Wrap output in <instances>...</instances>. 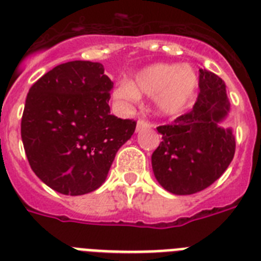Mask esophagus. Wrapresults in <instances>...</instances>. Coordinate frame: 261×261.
Instances as JSON below:
<instances>
[{
	"mask_svg": "<svg viewBox=\"0 0 261 261\" xmlns=\"http://www.w3.org/2000/svg\"><path fill=\"white\" fill-rule=\"evenodd\" d=\"M151 124L148 123L147 120L144 119H139L137 122V131H142V130H146V128H150Z\"/></svg>",
	"mask_w": 261,
	"mask_h": 261,
	"instance_id": "1",
	"label": "esophagus"
}]
</instances>
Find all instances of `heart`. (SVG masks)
Returning <instances> with one entry per match:
<instances>
[{
	"label": "heart",
	"instance_id": "1",
	"mask_svg": "<svg viewBox=\"0 0 261 261\" xmlns=\"http://www.w3.org/2000/svg\"><path fill=\"white\" fill-rule=\"evenodd\" d=\"M198 87V75L188 65L155 63L135 74L134 81L122 80L114 89V99L122 106L138 102L141 94L155 97L159 110L167 115L181 111Z\"/></svg>",
	"mask_w": 261,
	"mask_h": 261
}]
</instances>
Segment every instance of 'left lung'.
<instances>
[{"mask_svg":"<svg viewBox=\"0 0 261 261\" xmlns=\"http://www.w3.org/2000/svg\"><path fill=\"white\" fill-rule=\"evenodd\" d=\"M199 90L191 111L171 124L156 127L162 142L151 156L152 171L159 185L175 195L196 194L210 187L235 155L232 130L220 127L229 113L224 82L199 69Z\"/></svg>","mask_w":261,"mask_h":261,"instance_id":"1","label":"left lung"}]
</instances>
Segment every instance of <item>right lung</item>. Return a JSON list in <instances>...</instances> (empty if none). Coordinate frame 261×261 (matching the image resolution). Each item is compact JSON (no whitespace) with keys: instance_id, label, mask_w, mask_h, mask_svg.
<instances>
[{"instance_id":"1","label":"right lung","mask_w":261,"mask_h":261,"mask_svg":"<svg viewBox=\"0 0 261 261\" xmlns=\"http://www.w3.org/2000/svg\"><path fill=\"white\" fill-rule=\"evenodd\" d=\"M114 83L103 65L71 61L47 71L26 97L21 137L30 167L63 195H85L107 178L137 122L111 115Z\"/></svg>"}]
</instances>
